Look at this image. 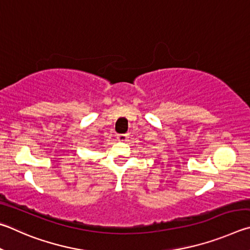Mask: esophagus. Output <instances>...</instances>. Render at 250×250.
Listing matches in <instances>:
<instances>
[{
  "label": "esophagus",
  "mask_w": 250,
  "mask_h": 250,
  "mask_svg": "<svg viewBox=\"0 0 250 250\" xmlns=\"http://www.w3.org/2000/svg\"><path fill=\"white\" fill-rule=\"evenodd\" d=\"M127 136H128L127 134H120V135H117V141L125 142L126 139H127Z\"/></svg>",
  "instance_id": "esophagus-1"
}]
</instances>
